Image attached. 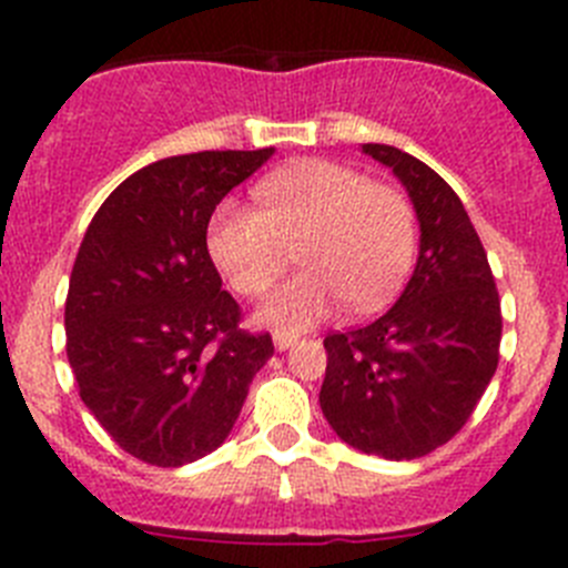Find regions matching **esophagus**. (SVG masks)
I'll return each mask as SVG.
<instances>
[{
	"label": "esophagus",
	"instance_id": "obj_1",
	"mask_svg": "<svg viewBox=\"0 0 568 568\" xmlns=\"http://www.w3.org/2000/svg\"><path fill=\"white\" fill-rule=\"evenodd\" d=\"M273 341H275V349H281V353H284V349H290V346H293V344H298V335L275 333Z\"/></svg>",
	"mask_w": 568,
	"mask_h": 568
}]
</instances>
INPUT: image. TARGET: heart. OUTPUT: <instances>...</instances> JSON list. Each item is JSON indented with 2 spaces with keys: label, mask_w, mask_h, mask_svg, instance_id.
Masks as SVG:
<instances>
[{
  "label": "heart",
  "mask_w": 568,
  "mask_h": 568,
  "mask_svg": "<svg viewBox=\"0 0 568 568\" xmlns=\"http://www.w3.org/2000/svg\"><path fill=\"white\" fill-rule=\"evenodd\" d=\"M255 199L258 210H215L207 247L230 287L250 298L267 293L295 253L304 273L258 313L270 327H313L338 301L349 313H375L413 270L418 219L393 184L335 162H301L264 179Z\"/></svg>",
  "instance_id": "heart-1"
}]
</instances>
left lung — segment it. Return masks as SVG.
<instances>
[{
	"mask_svg": "<svg viewBox=\"0 0 568 568\" xmlns=\"http://www.w3.org/2000/svg\"><path fill=\"white\" fill-rule=\"evenodd\" d=\"M393 168L415 204V273L378 321L329 333L321 409L344 444L413 460L453 440L475 413L500 358L498 287L458 193L420 159L364 144Z\"/></svg>",
	"mask_w": 568,
	"mask_h": 568,
	"instance_id": "1",
	"label": "left lung"
}]
</instances>
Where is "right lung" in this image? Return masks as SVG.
Wrapping results in <instances>:
<instances>
[{
	"instance_id": "right-lung-1",
	"label": "right lung",
	"mask_w": 568,
	"mask_h": 568,
	"mask_svg": "<svg viewBox=\"0 0 568 568\" xmlns=\"http://www.w3.org/2000/svg\"><path fill=\"white\" fill-rule=\"evenodd\" d=\"M270 155L204 150L148 164L104 199L73 261L64 333L79 395L150 466L222 446L273 358L270 333L239 327L241 307L207 253L215 204Z\"/></svg>"
}]
</instances>
